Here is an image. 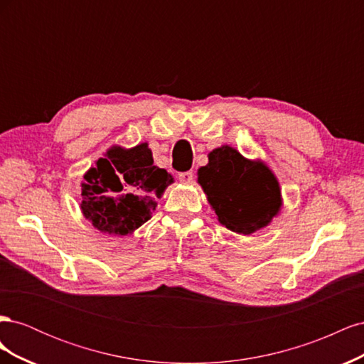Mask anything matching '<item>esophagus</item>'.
Here are the masks:
<instances>
[{"mask_svg": "<svg viewBox=\"0 0 364 364\" xmlns=\"http://www.w3.org/2000/svg\"><path fill=\"white\" fill-rule=\"evenodd\" d=\"M193 179H194L193 171H185V173L179 174V181L183 183H190V182H193Z\"/></svg>", "mask_w": 364, "mask_h": 364, "instance_id": "34e87169", "label": "esophagus"}]
</instances>
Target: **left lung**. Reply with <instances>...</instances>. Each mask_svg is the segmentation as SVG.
Returning a JSON list of instances; mask_svg holds the SVG:
<instances>
[{
    "instance_id": "1",
    "label": "left lung",
    "mask_w": 364,
    "mask_h": 364,
    "mask_svg": "<svg viewBox=\"0 0 364 364\" xmlns=\"http://www.w3.org/2000/svg\"><path fill=\"white\" fill-rule=\"evenodd\" d=\"M197 183L220 225L238 235L269 226L281 213V186L272 168L230 146L208 153V164L197 170Z\"/></svg>"
}]
</instances>
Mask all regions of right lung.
<instances>
[{"label": "right lung", "mask_w": 364, "mask_h": 364, "mask_svg": "<svg viewBox=\"0 0 364 364\" xmlns=\"http://www.w3.org/2000/svg\"><path fill=\"white\" fill-rule=\"evenodd\" d=\"M103 156L83 174L82 215L102 234H134L151 218L174 178L153 165L147 142L130 149L115 144Z\"/></svg>", "instance_id": "add662e5"}]
</instances>
